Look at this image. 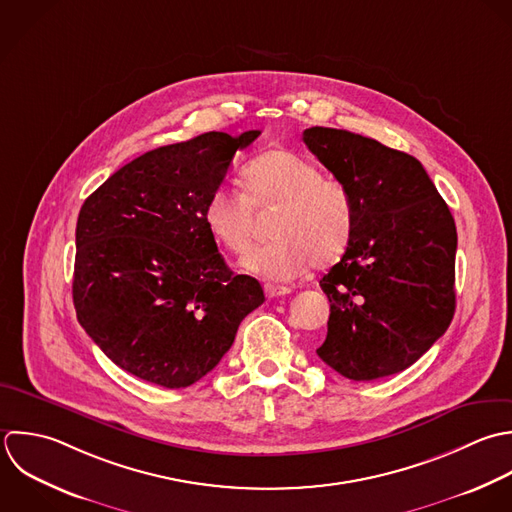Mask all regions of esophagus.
<instances>
[{"instance_id":"1","label":"esophagus","mask_w":512,"mask_h":512,"mask_svg":"<svg viewBox=\"0 0 512 512\" xmlns=\"http://www.w3.org/2000/svg\"><path fill=\"white\" fill-rule=\"evenodd\" d=\"M291 289L289 287H283V285H271L267 283L265 285V295L267 299H277V297H283V295H289Z\"/></svg>"}]
</instances>
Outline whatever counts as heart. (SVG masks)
Returning <instances> with one entry per match:
<instances>
[{"label":"heart","mask_w":512,"mask_h":512,"mask_svg":"<svg viewBox=\"0 0 512 512\" xmlns=\"http://www.w3.org/2000/svg\"><path fill=\"white\" fill-rule=\"evenodd\" d=\"M243 193L217 187L203 205V221L213 241L233 255L249 249L253 209L277 207L269 245L241 259V269L271 281H289L313 263L323 267L349 247L357 209L349 187L291 149H271L241 171Z\"/></svg>","instance_id":"1"}]
</instances>
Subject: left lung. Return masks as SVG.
<instances>
[{
    "label": "left lung",
    "instance_id": "1",
    "mask_svg": "<svg viewBox=\"0 0 512 512\" xmlns=\"http://www.w3.org/2000/svg\"><path fill=\"white\" fill-rule=\"evenodd\" d=\"M303 141L357 209L345 255L319 281L331 315L317 355L353 381L401 373L453 321L455 219L413 155L331 127H309Z\"/></svg>",
    "mask_w": 512,
    "mask_h": 512
}]
</instances>
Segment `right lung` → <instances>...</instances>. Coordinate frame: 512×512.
Segmentation results:
<instances>
[{
    "instance_id": "right-lung-1",
    "label": "right lung",
    "mask_w": 512,
    "mask_h": 512,
    "mask_svg": "<svg viewBox=\"0 0 512 512\" xmlns=\"http://www.w3.org/2000/svg\"><path fill=\"white\" fill-rule=\"evenodd\" d=\"M261 131H209L115 171L81 205L73 305L79 325L123 371L181 389L213 371L241 321L263 305L233 275L203 221L237 149Z\"/></svg>"
}]
</instances>
